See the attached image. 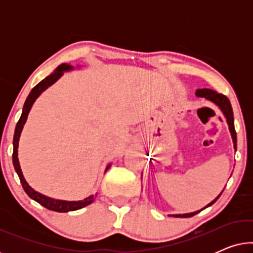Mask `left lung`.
<instances>
[{
  "label": "left lung",
  "instance_id": "obj_1",
  "mask_svg": "<svg viewBox=\"0 0 253 253\" xmlns=\"http://www.w3.org/2000/svg\"><path fill=\"white\" fill-rule=\"evenodd\" d=\"M196 95L197 96H200V98H205L207 100H210V101H212L213 103H215V105L221 109V112L223 113V115H224V117H226V120H227L228 126H229V131H230V133H231V138H233L234 148H235V150H236L237 136H236V131H235V126H234L233 108H231L230 101H229V100H228L227 96L223 95V94H220V93H216L215 91H213V89H210V88H199V89H197ZM221 193H222V192H221ZM221 193L216 197L215 199L213 200V202H211L209 205L204 207V209H206V207L213 205V204L215 203L217 199H219V197L221 196ZM200 211H202V210H200ZM200 211H196V212L186 213V214H172L171 216H174V217H190V216L196 215V214L199 213Z\"/></svg>",
  "mask_w": 253,
  "mask_h": 253
}]
</instances>
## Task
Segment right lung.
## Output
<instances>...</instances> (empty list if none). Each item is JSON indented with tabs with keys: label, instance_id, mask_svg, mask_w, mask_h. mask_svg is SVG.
Here are the masks:
<instances>
[{
	"label": "right lung",
	"instance_id": "right-lung-1",
	"mask_svg": "<svg viewBox=\"0 0 253 253\" xmlns=\"http://www.w3.org/2000/svg\"><path fill=\"white\" fill-rule=\"evenodd\" d=\"M72 69H74V67H71V65H69V64H65V63L61 64L60 67L56 68V70H55L53 74H50L48 77L42 79L39 84L34 86V87L32 88V91L30 92L29 96H27L25 103H24L22 116H20L18 123H17L16 129H15V136H13L12 162H13V167H15L17 175H18V177L20 179V183H22V185H23V189L25 190V192L27 193V196H29L30 198L36 200V202L39 203L40 205H42L43 207H46V209L50 210V211H55V212H62V213L70 212V211H77V210L83 209V207L89 205V204L94 200V196H89V197H87V198H85L83 200H78V202H67V200H58V199L49 198V197L43 196V195H41V193L37 192L36 190H33L32 188H31V186L29 185V183L25 181V178H24V176H23L22 169H20L19 161H18V143H19V137H20V133H22L23 126L27 120V115H29L30 110H31V108H32V105L34 103V101H36V99L44 91V89H46L47 87H49L50 85H53L54 83L64 74V71L72 70ZM109 167H110V165L107 166L106 170Z\"/></svg>",
	"mask_w": 253,
	"mask_h": 253
}]
</instances>
